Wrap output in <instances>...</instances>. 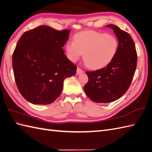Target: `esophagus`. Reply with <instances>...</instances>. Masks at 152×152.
I'll return each instance as SVG.
<instances>
[{
    "label": "esophagus",
    "instance_id": "1",
    "mask_svg": "<svg viewBox=\"0 0 152 152\" xmlns=\"http://www.w3.org/2000/svg\"><path fill=\"white\" fill-rule=\"evenodd\" d=\"M83 70H82V69H80V68H77V70H76V75H80V74H82V73H83Z\"/></svg>",
    "mask_w": 152,
    "mask_h": 152
}]
</instances>
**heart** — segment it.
I'll return each instance as SVG.
<instances>
[{"label":"heart","mask_w":152,"mask_h":152,"mask_svg":"<svg viewBox=\"0 0 152 152\" xmlns=\"http://www.w3.org/2000/svg\"><path fill=\"white\" fill-rule=\"evenodd\" d=\"M118 49V41L114 36L93 30L76 34L74 41L65 46L67 58L76 62L83 54L86 65L91 69H100L107 66L115 58Z\"/></svg>","instance_id":"heart-1"}]
</instances>
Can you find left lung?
I'll return each instance as SVG.
<instances>
[{
  "instance_id": "8db88e82",
  "label": "left lung",
  "mask_w": 152,
  "mask_h": 152,
  "mask_svg": "<svg viewBox=\"0 0 152 152\" xmlns=\"http://www.w3.org/2000/svg\"><path fill=\"white\" fill-rule=\"evenodd\" d=\"M105 26L113 30L118 41V49L115 58L107 66L86 72L89 81L84 86V91L96 103H109L124 94L137 67V52L131 36L114 24Z\"/></svg>"
}]
</instances>
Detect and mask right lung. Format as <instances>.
<instances>
[{"mask_svg":"<svg viewBox=\"0 0 152 152\" xmlns=\"http://www.w3.org/2000/svg\"><path fill=\"white\" fill-rule=\"evenodd\" d=\"M69 34L43 25L20 37L12 57L13 74L20 93L30 103H52L61 94L65 79L76 74V66L63 50Z\"/></svg>","mask_w":152,"mask_h":152,"instance_id":"1","label":"right lung"}]
</instances>
